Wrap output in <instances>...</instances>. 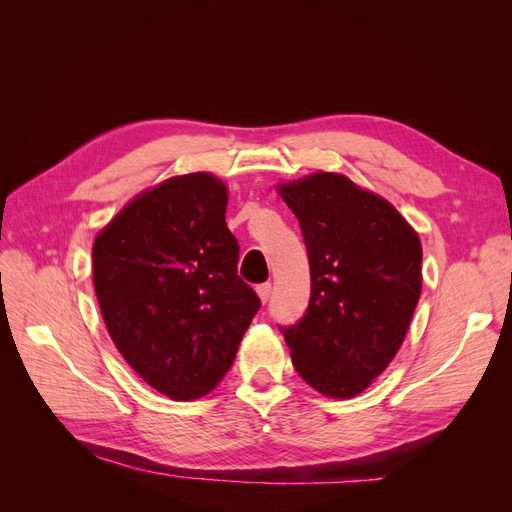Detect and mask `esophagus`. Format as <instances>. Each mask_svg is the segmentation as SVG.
I'll use <instances>...</instances> for the list:
<instances>
[{"mask_svg":"<svg viewBox=\"0 0 512 512\" xmlns=\"http://www.w3.org/2000/svg\"><path fill=\"white\" fill-rule=\"evenodd\" d=\"M256 292H258L260 301H262V303H267V301L271 299V284H260V286L256 288Z\"/></svg>","mask_w":512,"mask_h":512,"instance_id":"34e87169","label":"esophagus"}]
</instances>
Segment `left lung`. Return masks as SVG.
<instances>
[{
    "label": "left lung",
    "instance_id": "8db88e82",
    "mask_svg": "<svg viewBox=\"0 0 512 512\" xmlns=\"http://www.w3.org/2000/svg\"><path fill=\"white\" fill-rule=\"evenodd\" d=\"M297 215L312 299L282 329L299 376L318 393L350 399L395 359L423 286V247L389 200L339 173L277 183Z\"/></svg>",
    "mask_w": 512,
    "mask_h": 512
}]
</instances>
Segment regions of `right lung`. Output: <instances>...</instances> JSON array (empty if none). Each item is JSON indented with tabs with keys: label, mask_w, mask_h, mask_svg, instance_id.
Returning <instances> with one entry per match:
<instances>
[{
	"label": "right lung",
	"mask_w": 512,
	"mask_h": 512,
	"mask_svg": "<svg viewBox=\"0 0 512 512\" xmlns=\"http://www.w3.org/2000/svg\"><path fill=\"white\" fill-rule=\"evenodd\" d=\"M228 188L211 173L143 190L94 241V288L108 335L162 395L213 391L235 361L260 299L237 275Z\"/></svg>",
	"instance_id": "1"
}]
</instances>
